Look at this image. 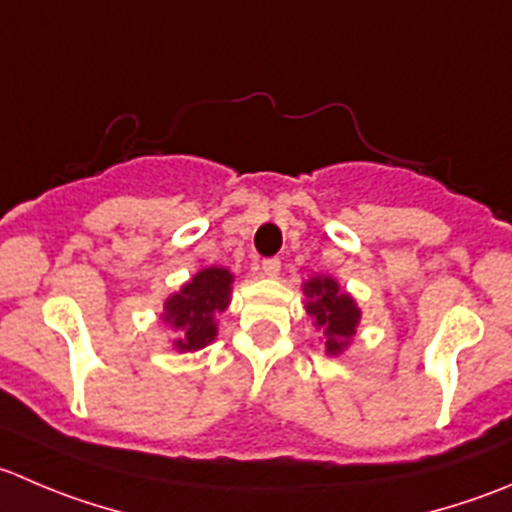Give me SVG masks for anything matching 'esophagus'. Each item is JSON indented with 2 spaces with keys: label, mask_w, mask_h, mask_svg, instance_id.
Wrapping results in <instances>:
<instances>
[{
  "label": "esophagus",
  "mask_w": 512,
  "mask_h": 512,
  "mask_svg": "<svg viewBox=\"0 0 512 512\" xmlns=\"http://www.w3.org/2000/svg\"><path fill=\"white\" fill-rule=\"evenodd\" d=\"M260 270L265 277H277L280 275V260L277 257H267V260H262Z\"/></svg>",
  "instance_id": "obj_1"
}]
</instances>
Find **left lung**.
Returning a JSON list of instances; mask_svg holds the SVG:
<instances>
[{"label":"left lung","instance_id":"obj_1","mask_svg":"<svg viewBox=\"0 0 512 512\" xmlns=\"http://www.w3.org/2000/svg\"><path fill=\"white\" fill-rule=\"evenodd\" d=\"M307 302V315L315 320V327L325 330L327 355H340L350 345L352 335L360 322V307L347 292L340 290L332 277L317 275L302 285Z\"/></svg>","mask_w":512,"mask_h":512}]
</instances>
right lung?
I'll return each mask as SVG.
<instances>
[{
	"mask_svg": "<svg viewBox=\"0 0 512 512\" xmlns=\"http://www.w3.org/2000/svg\"><path fill=\"white\" fill-rule=\"evenodd\" d=\"M232 272L225 267H205L180 292L165 300L162 320L170 322L180 335L172 342L175 350H202L217 337V312L227 310L232 292Z\"/></svg>",
	"mask_w": 512,
	"mask_h": 512,
	"instance_id": "obj_1",
	"label": "right lung"
}]
</instances>
